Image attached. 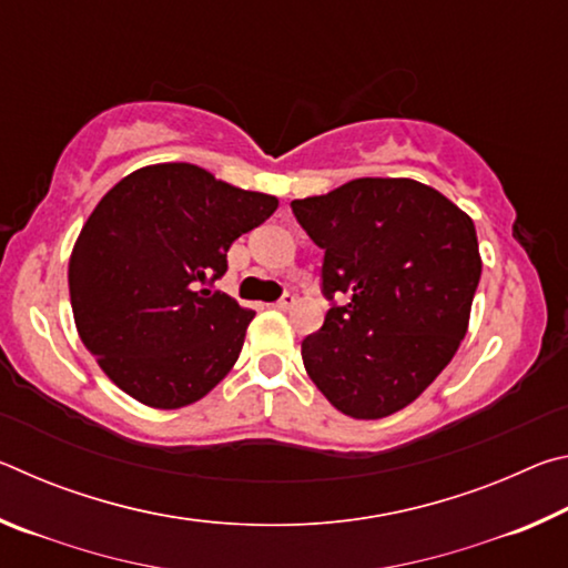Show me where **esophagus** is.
I'll return each instance as SVG.
<instances>
[{"instance_id": "obj_1", "label": "esophagus", "mask_w": 568, "mask_h": 568, "mask_svg": "<svg viewBox=\"0 0 568 568\" xmlns=\"http://www.w3.org/2000/svg\"><path fill=\"white\" fill-rule=\"evenodd\" d=\"M293 305H295V295H291V293H285L281 301L273 303V307H277V311H291Z\"/></svg>"}]
</instances>
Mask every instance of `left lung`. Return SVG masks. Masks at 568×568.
<instances>
[{
  "label": "left lung",
  "instance_id": "1",
  "mask_svg": "<svg viewBox=\"0 0 568 568\" xmlns=\"http://www.w3.org/2000/svg\"><path fill=\"white\" fill-rule=\"evenodd\" d=\"M291 205L325 250L323 293L348 295L303 341L307 376L351 418L406 408L468 331L480 277L474 220L408 178H358Z\"/></svg>",
  "mask_w": 568,
  "mask_h": 568
}]
</instances>
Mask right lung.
Masks as SVG:
<instances>
[{"label":"right lung","mask_w":568,"mask_h":568,"mask_svg":"<svg viewBox=\"0 0 568 568\" xmlns=\"http://www.w3.org/2000/svg\"><path fill=\"white\" fill-rule=\"evenodd\" d=\"M275 210L277 197L190 162L134 170L100 200L67 281L77 333L114 386L175 410L227 376L255 311L200 285L223 277L230 245Z\"/></svg>","instance_id":"1"}]
</instances>
